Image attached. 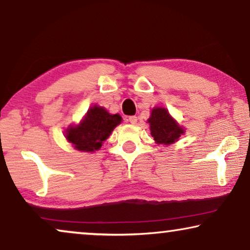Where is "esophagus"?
<instances>
[{
	"mask_svg": "<svg viewBox=\"0 0 250 250\" xmlns=\"http://www.w3.org/2000/svg\"><path fill=\"white\" fill-rule=\"evenodd\" d=\"M128 122L134 125L136 124V122H138V117H136V116H131V117H128Z\"/></svg>",
	"mask_w": 250,
	"mask_h": 250,
	"instance_id": "obj_1",
	"label": "esophagus"
}]
</instances>
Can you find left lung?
<instances>
[{
	"instance_id": "left-lung-1",
	"label": "left lung",
	"mask_w": 250,
	"mask_h": 250,
	"mask_svg": "<svg viewBox=\"0 0 250 250\" xmlns=\"http://www.w3.org/2000/svg\"><path fill=\"white\" fill-rule=\"evenodd\" d=\"M148 124L151 136L157 145L169 146L179 141L186 129L174 119L166 108H152L151 115L148 118Z\"/></svg>"
}]
</instances>
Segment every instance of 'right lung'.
Wrapping results in <instances>:
<instances>
[{
    "instance_id": "right-lung-1",
    "label": "right lung",
    "mask_w": 250,
    "mask_h": 250,
    "mask_svg": "<svg viewBox=\"0 0 250 250\" xmlns=\"http://www.w3.org/2000/svg\"><path fill=\"white\" fill-rule=\"evenodd\" d=\"M123 121L119 114H109L105 108L94 104L78 124H70L64 131V138L78 151L94 152Z\"/></svg>"
}]
</instances>
